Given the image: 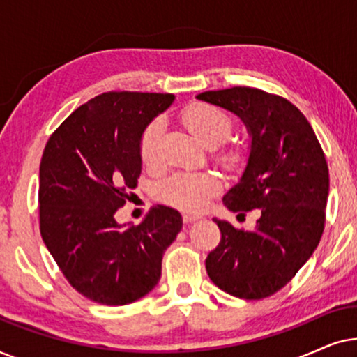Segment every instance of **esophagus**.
I'll use <instances>...</instances> for the list:
<instances>
[{
	"label": "esophagus",
	"instance_id": "obj_1",
	"mask_svg": "<svg viewBox=\"0 0 357 357\" xmlns=\"http://www.w3.org/2000/svg\"><path fill=\"white\" fill-rule=\"evenodd\" d=\"M182 219H183L185 224H192V222H195V221H198L199 218H198V216H193V214H183Z\"/></svg>",
	"mask_w": 357,
	"mask_h": 357
}]
</instances>
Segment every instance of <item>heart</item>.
<instances>
[{"mask_svg": "<svg viewBox=\"0 0 357 357\" xmlns=\"http://www.w3.org/2000/svg\"><path fill=\"white\" fill-rule=\"evenodd\" d=\"M185 126L213 148V159L227 170H238L247 160V151L238 144L224 143L234 130V119L222 107L209 102H190L180 112ZM164 120L153 119L139 136V158L149 169L159 167ZM162 203L187 213H199L209 199L221 192V180L213 172H174L155 187Z\"/></svg>", "mask_w": 357, "mask_h": 357, "instance_id": "obj_1", "label": "heart"}]
</instances>
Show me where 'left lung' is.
Masks as SVG:
<instances>
[{
	"instance_id": "left-lung-1",
	"label": "left lung",
	"mask_w": 357,
	"mask_h": 357,
	"mask_svg": "<svg viewBox=\"0 0 357 357\" xmlns=\"http://www.w3.org/2000/svg\"><path fill=\"white\" fill-rule=\"evenodd\" d=\"M198 99L234 112L252 135L241 182L222 202L238 216L258 209L253 231L218 221L221 242L206 258L209 280L247 301L282 289L319 245L330 177L309 120L284 97L257 87L206 91Z\"/></svg>"
}]
</instances>
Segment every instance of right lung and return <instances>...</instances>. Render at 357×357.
<instances>
[{"mask_svg":"<svg viewBox=\"0 0 357 357\" xmlns=\"http://www.w3.org/2000/svg\"><path fill=\"white\" fill-rule=\"evenodd\" d=\"M172 94L110 91L76 109L48 138L40 160V236L66 281L87 299L126 305L153 291L182 216L154 206L138 226L115 213L138 187L139 136Z\"/></svg>","mask_w":357,"mask_h":357,"instance_id":"right-lung-1","label":"right lung"}]
</instances>
